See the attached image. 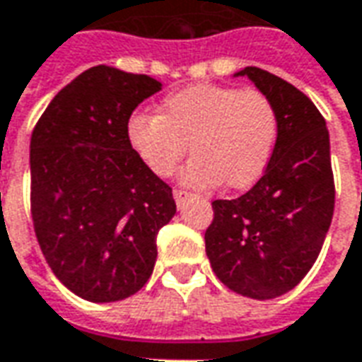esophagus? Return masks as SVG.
I'll use <instances>...</instances> for the list:
<instances>
[{
	"label": "esophagus",
	"mask_w": 362,
	"mask_h": 362,
	"mask_svg": "<svg viewBox=\"0 0 362 362\" xmlns=\"http://www.w3.org/2000/svg\"><path fill=\"white\" fill-rule=\"evenodd\" d=\"M173 194H174V199H176V204H178V206H180V204H184V202H186V199L192 196L189 192H186V189H180V188L174 189Z\"/></svg>",
	"instance_id": "esophagus-1"
}]
</instances>
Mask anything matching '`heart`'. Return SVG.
<instances>
[{
	"label": "heart",
	"mask_w": 362,
	"mask_h": 362,
	"mask_svg": "<svg viewBox=\"0 0 362 362\" xmlns=\"http://www.w3.org/2000/svg\"><path fill=\"white\" fill-rule=\"evenodd\" d=\"M280 133L274 102L257 88L196 84L166 95L156 115L127 123L133 153L160 178L176 170L188 153L196 158L182 180L196 188L223 182L227 188L252 186L269 168Z\"/></svg>",
	"instance_id": "1"
}]
</instances>
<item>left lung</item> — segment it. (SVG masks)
<instances>
[{"label":"left lung","mask_w":362,"mask_h":362,"mask_svg":"<svg viewBox=\"0 0 362 362\" xmlns=\"http://www.w3.org/2000/svg\"><path fill=\"white\" fill-rule=\"evenodd\" d=\"M249 76L274 102L280 133L269 168L249 192L211 202L206 252L216 276L237 294L270 300L310 272L335 207L329 133L313 102L286 80L257 66Z\"/></svg>","instance_id":"8db88e82"}]
</instances>
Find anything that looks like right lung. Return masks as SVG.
<instances>
[{
  "instance_id": "obj_1",
  "label": "right lung",
  "mask_w": 362,
  "mask_h": 362,
  "mask_svg": "<svg viewBox=\"0 0 362 362\" xmlns=\"http://www.w3.org/2000/svg\"><path fill=\"white\" fill-rule=\"evenodd\" d=\"M160 90L145 74L93 66L64 86L31 135V216L54 276L88 302L145 286L173 188L133 153L127 123Z\"/></svg>"
}]
</instances>
